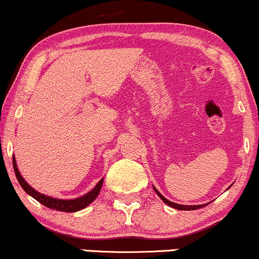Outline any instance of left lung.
<instances>
[{
    "instance_id": "obj_1",
    "label": "left lung",
    "mask_w": 259,
    "mask_h": 259,
    "mask_svg": "<svg viewBox=\"0 0 259 259\" xmlns=\"http://www.w3.org/2000/svg\"><path fill=\"white\" fill-rule=\"evenodd\" d=\"M153 190H154V191L157 192V195L159 196L160 200H162L163 202H164L165 204H168L169 207H173V208H175V209H179V210H194V209H198V208L204 207V204H197V206H185V204L174 203V202H171V201L167 200V198H165L164 196H163V195H160V192H158V190H157L156 187H154V186H153ZM207 204H208V203H207Z\"/></svg>"
}]
</instances>
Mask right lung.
<instances>
[{"label": "right lung", "mask_w": 259, "mask_h": 259, "mask_svg": "<svg viewBox=\"0 0 259 259\" xmlns=\"http://www.w3.org/2000/svg\"><path fill=\"white\" fill-rule=\"evenodd\" d=\"M13 168H14V173H16V177L18 179V183L20 184V186L23 187V190L26 192L28 195H30L32 198L40 202L41 204L44 206L51 208V209H56V210H61V212H67V213H73V212H78L80 209H84L85 207H88L89 204L92 203L96 197L99 196L101 187H102L103 184V178L101 179L99 183L96 184V186L89 191L88 194H85L84 196H80L78 198H73V200H61V198H55L51 197V196H47L41 194V192L36 191L34 187H31L26 183L24 178L22 177L20 174L19 169L17 167V162L16 158L13 157Z\"/></svg>", "instance_id": "obj_1"}]
</instances>
